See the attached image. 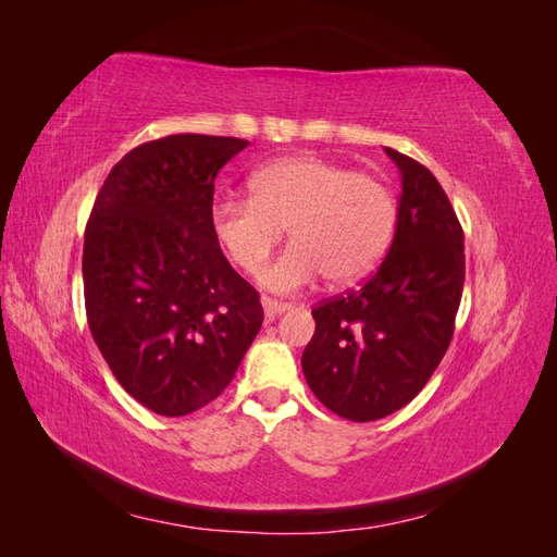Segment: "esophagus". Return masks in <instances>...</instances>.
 Segmentation results:
<instances>
[{"label": "esophagus", "instance_id": "34e87169", "mask_svg": "<svg viewBox=\"0 0 557 557\" xmlns=\"http://www.w3.org/2000/svg\"><path fill=\"white\" fill-rule=\"evenodd\" d=\"M262 307H264V313L272 315V318L293 309L290 301H278V299H272V297H262Z\"/></svg>", "mask_w": 557, "mask_h": 557}]
</instances>
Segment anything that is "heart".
<instances>
[{"label": "heart", "mask_w": 557, "mask_h": 557, "mask_svg": "<svg viewBox=\"0 0 557 557\" xmlns=\"http://www.w3.org/2000/svg\"><path fill=\"white\" fill-rule=\"evenodd\" d=\"M211 227L227 258L258 274L288 230L290 246L262 274L274 293L325 276L350 285L379 267L395 237L397 201L383 181L315 156L269 162L250 176L248 199H221Z\"/></svg>", "instance_id": "heart-1"}]
</instances>
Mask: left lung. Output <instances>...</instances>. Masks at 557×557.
<instances>
[{"instance_id": "8db88e82", "label": "left lung", "mask_w": 557, "mask_h": 557, "mask_svg": "<svg viewBox=\"0 0 557 557\" xmlns=\"http://www.w3.org/2000/svg\"><path fill=\"white\" fill-rule=\"evenodd\" d=\"M401 174L395 239L358 290L318 305L301 352L313 395L352 423L399 411L423 391L453 339L465 234L434 174L385 148Z\"/></svg>"}]
</instances>
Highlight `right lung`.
Here are the masks:
<instances>
[{"mask_svg": "<svg viewBox=\"0 0 557 557\" xmlns=\"http://www.w3.org/2000/svg\"><path fill=\"white\" fill-rule=\"evenodd\" d=\"M246 139L172 134L132 148L99 190L83 242L92 339L160 416L221 395L262 325L260 295L211 227L213 181Z\"/></svg>", "mask_w": 557, "mask_h": 557, "instance_id": "right-lung-1", "label": "right lung"}]
</instances>
